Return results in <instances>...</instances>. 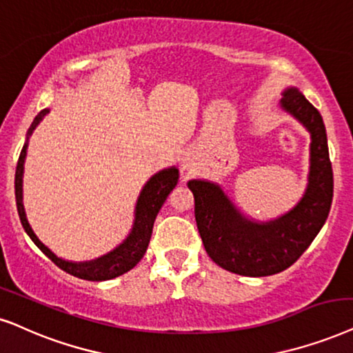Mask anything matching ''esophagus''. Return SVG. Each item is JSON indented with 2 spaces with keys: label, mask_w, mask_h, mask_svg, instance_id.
<instances>
[{
  "label": "esophagus",
  "mask_w": 353,
  "mask_h": 353,
  "mask_svg": "<svg viewBox=\"0 0 353 353\" xmlns=\"http://www.w3.org/2000/svg\"><path fill=\"white\" fill-rule=\"evenodd\" d=\"M181 167H183V170L193 172V170H194L193 160H191L190 157H183V159H181Z\"/></svg>",
  "instance_id": "1"
}]
</instances>
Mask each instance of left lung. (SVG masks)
<instances>
[{"label":"left lung","mask_w":353,"mask_h":353,"mask_svg":"<svg viewBox=\"0 0 353 353\" xmlns=\"http://www.w3.org/2000/svg\"><path fill=\"white\" fill-rule=\"evenodd\" d=\"M281 107L311 134L308 186L294 209L276 221L254 222L235 208L216 183L188 181L209 258L240 276L264 277L290 268L321 230L331 209L334 180L323 118L295 87L283 90Z\"/></svg>","instance_id":"obj_1"}]
</instances>
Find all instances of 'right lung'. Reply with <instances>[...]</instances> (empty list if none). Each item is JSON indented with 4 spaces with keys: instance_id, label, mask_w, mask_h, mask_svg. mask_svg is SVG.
I'll return each mask as SVG.
<instances>
[{
    "instance_id": "obj_1",
    "label": "right lung",
    "mask_w": 353,
    "mask_h": 353,
    "mask_svg": "<svg viewBox=\"0 0 353 353\" xmlns=\"http://www.w3.org/2000/svg\"><path fill=\"white\" fill-rule=\"evenodd\" d=\"M47 113L48 108H45L35 117L34 123H32L29 128V132H27V141L24 148L21 150L19 160H17L14 188L17 212H19L22 227H24L27 235L30 236V240L42 250V253H45V256H48L59 269L71 274V276L84 279V281H108V279H115L118 276H121V274L131 271V269L143 259L145 250H148L149 246L150 235H152L155 217H157L159 210L163 205V203H165L170 191L178 183V170L175 167L165 168V170L155 173V175L145 183L136 203L134 223H132L130 235L126 236V240L123 241L120 246H117L115 250L110 251L108 254H103L102 258L84 261V263H72V261L58 258L52 250L47 248V246L39 240V236H37L34 230H32L30 223L26 217L24 203H22V175H24V160L27 154V144H29V136Z\"/></svg>"
}]
</instances>
